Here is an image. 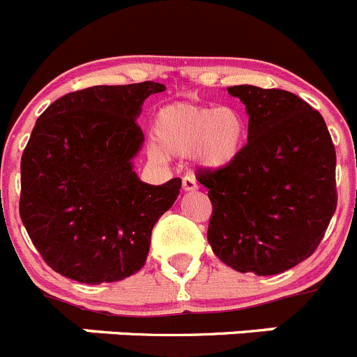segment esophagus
I'll return each instance as SVG.
<instances>
[{
    "instance_id": "obj_1",
    "label": "esophagus",
    "mask_w": 357,
    "mask_h": 357,
    "mask_svg": "<svg viewBox=\"0 0 357 357\" xmlns=\"http://www.w3.org/2000/svg\"><path fill=\"white\" fill-rule=\"evenodd\" d=\"M182 189H184V193H191V191H197L198 184L195 181L193 176H184L182 178Z\"/></svg>"
}]
</instances>
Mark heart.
I'll list each match as a JSON object with an SVG mask.
<instances>
[{"mask_svg": "<svg viewBox=\"0 0 357 357\" xmlns=\"http://www.w3.org/2000/svg\"><path fill=\"white\" fill-rule=\"evenodd\" d=\"M153 137L157 143L148 146L151 159L191 155L200 169L222 172L245 150L248 125L238 107L176 102L157 110Z\"/></svg>", "mask_w": 357, "mask_h": 357, "instance_id": "1", "label": "heart"}]
</instances>
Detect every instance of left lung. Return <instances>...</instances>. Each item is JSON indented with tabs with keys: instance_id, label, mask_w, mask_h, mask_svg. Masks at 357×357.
Here are the masks:
<instances>
[{
	"instance_id": "left-lung-1",
	"label": "left lung",
	"mask_w": 357,
	"mask_h": 357,
	"mask_svg": "<svg viewBox=\"0 0 357 357\" xmlns=\"http://www.w3.org/2000/svg\"><path fill=\"white\" fill-rule=\"evenodd\" d=\"M248 114L232 166L200 172L213 216L207 241L236 272L277 275L317 250L336 211V151L318 110L282 89L227 87Z\"/></svg>"
}]
</instances>
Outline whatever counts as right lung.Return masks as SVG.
<instances>
[{
	"instance_id": "obj_1",
	"label": "right lung",
	"mask_w": 357,
	"mask_h": 357,
	"mask_svg": "<svg viewBox=\"0 0 357 357\" xmlns=\"http://www.w3.org/2000/svg\"><path fill=\"white\" fill-rule=\"evenodd\" d=\"M162 84L94 85L59 98L37 119L21 157L19 214L43 259L85 284L118 282L144 266L151 229L181 178L139 181L144 135L135 119Z\"/></svg>"
}]
</instances>
